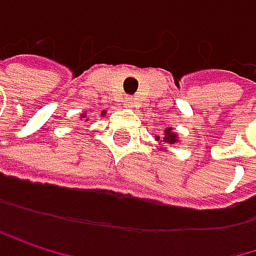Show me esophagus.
<instances>
[{
  "label": "esophagus",
  "mask_w": 256,
  "mask_h": 256,
  "mask_svg": "<svg viewBox=\"0 0 256 256\" xmlns=\"http://www.w3.org/2000/svg\"><path fill=\"white\" fill-rule=\"evenodd\" d=\"M124 104H126L127 108H132V106H134V98L127 97V98H126V102H124Z\"/></svg>",
  "instance_id": "esophagus-1"
}]
</instances>
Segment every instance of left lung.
Masks as SVG:
<instances>
[{
  "mask_svg": "<svg viewBox=\"0 0 256 256\" xmlns=\"http://www.w3.org/2000/svg\"><path fill=\"white\" fill-rule=\"evenodd\" d=\"M156 140L160 141L162 144H168V146H172V144H174V142L179 141V136H178V134H174V132L172 130V127H168V129L164 130V136H162V138H160V136H156Z\"/></svg>",
  "mask_w": 256,
  "mask_h": 256,
  "instance_id": "obj_1",
  "label": "left lung"
}]
</instances>
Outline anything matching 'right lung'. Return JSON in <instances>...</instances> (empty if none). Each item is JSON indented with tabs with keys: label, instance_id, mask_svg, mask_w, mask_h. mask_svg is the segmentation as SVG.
Here are the masks:
<instances>
[{
	"label": "right lung",
	"instance_id": "obj_1",
	"mask_svg": "<svg viewBox=\"0 0 256 256\" xmlns=\"http://www.w3.org/2000/svg\"><path fill=\"white\" fill-rule=\"evenodd\" d=\"M102 115H104V110L102 112ZM84 116H86V114H83V115H80V118H84Z\"/></svg>",
	"mask_w": 256,
	"mask_h": 256
}]
</instances>
